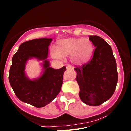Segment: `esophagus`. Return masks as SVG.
I'll return each instance as SVG.
<instances>
[{"instance_id": "esophagus-1", "label": "esophagus", "mask_w": 131, "mask_h": 131, "mask_svg": "<svg viewBox=\"0 0 131 131\" xmlns=\"http://www.w3.org/2000/svg\"><path fill=\"white\" fill-rule=\"evenodd\" d=\"M72 67L70 65V64H67V70H70V69H72Z\"/></svg>"}]
</instances>
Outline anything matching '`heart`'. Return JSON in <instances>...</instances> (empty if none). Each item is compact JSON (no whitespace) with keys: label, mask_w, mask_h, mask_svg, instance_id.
<instances>
[{"label":"heart","mask_w":131,"mask_h":131,"mask_svg":"<svg viewBox=\"0 0 131 131\" xmlns=\"http://www.w3.org/2000/svg\"><path fill=\"white\" fill-rule=\"evenodd\" d=\"M93 51L94 45L89 39L70 38L58 41L57 49L52 48L51 54L56 59L71 56L73 64L82 65L90 60Z\"/></svg>","instance_id":"b5f03b06"}]
</instances>
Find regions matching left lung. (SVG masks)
Wrapping results in <instances>:
<instances>
[{
    "label": "left lung",
    "instance_id": "obj_1",
    "mask_svg": "<svg viewBox=\"0 0 131 131\" xmlns=\"http://www.w3.org/2000/svg\"><path fill=\"white\" fill-rule=\"evenodd\" d=\"M95 47L91 61L75 68L79 95L86 104L98 106L113 95L118 82L116 63L111 46L98 36H90Z\"/></svg>",
    "mask_w": 131,
    "mask_h": 131
}]
</instances>
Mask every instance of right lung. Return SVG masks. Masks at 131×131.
Returning a JSON list of instances; mask_svg holds the SVG:
<instances>
[{
  "label": "right lung",
  "instance_id": "add662e5",
  "mask_svg": "<svg viewBox=\"0 0 131 131\" xmlns=\"http://www.w3.org/2000/svg\"><path fill=\"white\" fill-rule=\"evenodd\" d=\"M52 38H43L21 43L12 58L9 81L16 96L22 102L36 107H43L56 97L63 84L66 67L54 69L47 59ZM41 60L42 74L30 80L25 73V66L30 59Z\"/></svg>",
  "mask_w": 131,
  "mask_h": 131
}]
</instances>
